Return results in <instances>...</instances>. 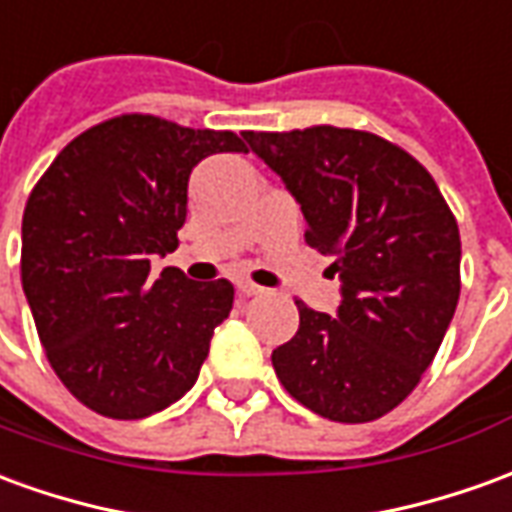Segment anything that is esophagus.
Listing matches in <instances>:
<instances>
[{
	"label": "esophagus",
	"mask_w": 512,
	"mask_h": 512,
	"mask_svg": "<svg viewBox=\"0 0 512 512\" xmlns=\"http://www.w3.org/2000/svg\"><path fill=\"white\" fill-rule=\"evenodd\" d=\"M237 289H239V295H245V297H256V295H262V292H264L262 286L250 284V281H239Z\"/></svg>",
	"instance_id": "obj_1"
}]
</instances>
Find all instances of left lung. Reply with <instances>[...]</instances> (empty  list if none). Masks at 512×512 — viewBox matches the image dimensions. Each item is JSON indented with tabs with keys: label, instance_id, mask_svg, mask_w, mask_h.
Instances as JSON below:
<instances>
[{
	"label": "left lung",
	"instance_id": "obj_1",
	"mask_svg": "<svg viewBox=\"0 0 512 512\" xmlns=\"http://www.w3.org/2000/svg\"><path fill=\"white\" fill-rule=\"evenodd\" d=\"M306 217V242L333 256L336 317L300 311L273 350L275 375L308 411L372 422L433 364L460 297V231L433 176L372 132L311 126L245 132Z\"/></svg>",
	"mask_w": 512,
	"mask_h": 512
}]
</instances>
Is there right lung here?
Here are the masks:
<instances>
[{
    "label": "right lung",
    "mask_w": 512,
    "mask_h": 512,
    "mask_svg": "<svg viewBox=\"0 0 512 512\" xmlns=\"http://www.w3.org/2000/svg\"><path fill=\"white\" fill-rule=\"evenodd\" d=\"M242 137L118 115L74 137L32 187L21 284L49 364L90 411L146 419L192 389L234 286L151 259L179 248L187 181Z\"/></svg>",
    "instance_id": "obj_1"
}]
</instances>
